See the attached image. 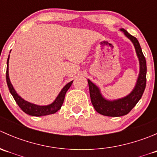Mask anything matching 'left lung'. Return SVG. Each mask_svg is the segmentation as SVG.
I'll return each mask as SVG.
<instances>
[{"label": "left lung", "mask_w": 157, "mask_h": 157, "mask_svg": "<svg viewBox=\"0 0 157 157\" xmlns=\"http://www.w3.org/2000/svg\"><path fill=\"white\" fill-rule=\"evenodd\" d=\"M121 30L124 32L125 36L133 42L140 61V74L134 90L123 99L109 101L102 97L99 88L88 80L90 99L94 109L98 113L111 117L123 116L129 113L142 97L146 87L147 63L138 40L134 36L129 34L125 29H121Z\"/></svg>", "instance_id": "8db88e82"}]
</instances>
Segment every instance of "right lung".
I'll return each mask as SVG.
<instances>
[{
    "label": "right lung",
    "instance_id": "add662e5",
    "mask_svg": "<svg viewBox=\"0 0 157 157\" xmlns=\"http://www.w3.org/2000/svg\"><path fill=\"white\" fill-rule=\"evenodd\" d=\"M10 56V55H9ZM8 61H9V57L7 58V72H6V79H7V83L8 86L9 90H10V93L12 94L13 97L15 99L17 105H19L20 109L25 112V113L28 114V115H32V116H42V115H48L51 114H54L56 112H58L60 109L61 108L63 102L64 100V96H65L66 93L68 90L70 86L72 84L73 81H71L70 83L66 84L64 87L62 89L61 93L56 98L55 102L53 103L50 104L48 105H45V106H40V105H35V104L30 103V102L25 101L24 99H22L17 93H16L15 90L13 87L12 84H11L10 81V78H9V74H8Z\"/></svg>",
    "mask_w": 157,
    "mask_h": 157
}]
</instances>
